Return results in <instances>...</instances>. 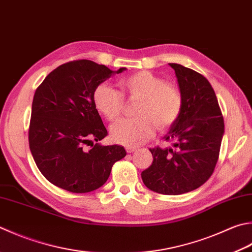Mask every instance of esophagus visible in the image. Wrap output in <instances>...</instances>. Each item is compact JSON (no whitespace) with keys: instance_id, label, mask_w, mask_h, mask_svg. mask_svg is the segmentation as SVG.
Returning a JSON list of instances; mask_svg holds the SVG:
<instances>
[{"instance_id":"esophagus-1","label":"esophagus","mask_w":252,"mask_h":252,"mask_svg":"<svg viewBox=\"0 0 252 252\" xmlns=\"http://www.w3.org/2000/svg\"><path fill=\"white\" fill-rule=\"evenodd\" d=\"M126 151L128 154H130V153H134V151H136V147H134V146H126Z\"/></svg>"}]
</instances>
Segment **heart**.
<instances>
[{"mask_svg":"<svg viewBox=\"0 0 252 252\" xmlns=\"http://www.w3.org/2000/svg\"><path fill=\"white\" fill-rule=\"evenodd\" d=\"M122 93L107 83H99L94 89V107L108 122H115L124 110V96L139 99L136 118L122 120L111 127V138L117 144L137 146L158 130H165L179 120L183 108V96L173 83L150 71H138L123 78Z\"/></svg>","mask_w":252,"mask_h":252,"instance_id":"heart-1","label":"heart"}]
</instances>
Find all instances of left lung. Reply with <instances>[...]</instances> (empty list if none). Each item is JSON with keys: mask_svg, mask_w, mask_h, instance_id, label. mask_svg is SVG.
Returning <instances> with one entry per match:
<instances>
[{"mask_svg": "<svg viewBox=\"0 0 252 252\" xmlns=\"http://www.w3.org/2000/svg\"><path fill=\"white\" fill-rule=\"evenodd\" d=\"M183 96L179 120L164 136L173 147L149 149L154 161L141 172L149 189L165 195L191 192L214 172L224 135V118L214 89L192 69L170 63Z\"/></svg>", "mask_w": 252, "mask_h": 252, "instance_id": "8db88e82", "label": "left lung"}]
</instances>
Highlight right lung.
I'll list each match as a JSON object with an SVG mask.
<instances>
[{
    "label": "right lung",
    "instance_id": "add662e5",
    "mask_svg": "<svg viewBox=\"0 0 252 252\" xmlns=\"http://www.w3.org/2000/svg\"><path fill=\"white\" fill-rule=\"evenodd\" d=\"M124 70L74 60L51 71L36 89L28 141L37 168L56 187L72 193L94 191L126 156L124 147L98 144L107 130L92 101L97 84Z\"/></svg>",
    "mask_w": 252,
    "mask_h": 252
}]
</instances>
